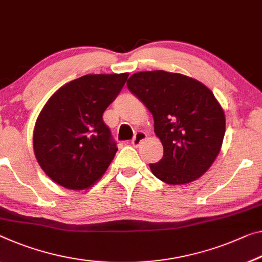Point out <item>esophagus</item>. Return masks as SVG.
I'll list each match as a JSON object with an SVG mask.
<instances>
[{"instance_id":"obj_1","label":"esophagus","mask_w":262,"mask_h":262,"mask_svg":"<svg viewBox=\"0 0 262 262\" xmlns=\"http://www.w3.org/2000/svg\"><path fill=\"white\" fill-rule=\"evenodd\" d=\"M147 138V135L145 134V132H142V131H139V132H137L136 134V136H135V138L132 139V142H131V144L134 145L135 147H137V146H139L140 145V143L143 142V140H145Z\"/></svg>"}]
</instances>
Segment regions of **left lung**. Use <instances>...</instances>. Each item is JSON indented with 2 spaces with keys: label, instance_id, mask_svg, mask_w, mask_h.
<instances>
[{
  "label": "left lung",
  "instance_id": "8db88e82",
  "mask_svg": "<svg viewBox=\"0 0 262 262\" xmlns=\"http://www.w3.org/2000/svg\"><path fill=\"white\" fill-rule=\"evenodd\" d=\"M126 85L154 116L163 144L162 160L150 164L155 177L168 185L200 178L218 157L226 130L213 92L199 80L164 70L136 72Z\"/></svg>",
  "mask_w": 262,
  "mask_h": 262
}]
</instances>
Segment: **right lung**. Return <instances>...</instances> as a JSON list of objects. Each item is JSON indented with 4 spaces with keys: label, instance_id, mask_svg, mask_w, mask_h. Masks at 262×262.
I'll use <instances>...</instances> for the list:
<instances>
[{
    "label": "right lung",
    "instance_id": "1",
    "mask_svg": "<svg viewBox=\"0 0 262 262\" xmlns=\"http://www.w3.org/2000/svg\"><path fill=\"white\" fill-rule=\"evenodd\" d=\"M127 77L128 72L85 75L48 99L36 119L33 144L39 166L56 184L86 190L105 173L118 148L103 114Z\"/></svg>",
    "mask_w": 262,
    "mask_h": 262
}]
</instances>
